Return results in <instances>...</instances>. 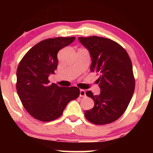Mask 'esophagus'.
Here are the masks:
<instances>
[{"label": "esophagus", "mask_w": 153, "mask_h": 153, "mask_svg": "<svg viewBox=\"0 0 153 153\" xmlns=\"http://www.w3.org/2000/svg\"><path fill=\"white\" fill-rule=\"evenodd\" d=\"M80 97H84L85 96V91L82 89H80Z\"/></svg>", "instance_id": "1"}]
</instances>
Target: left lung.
<instances>
[{
  "mask_svg": "<svg viewBox=\"0 0 153 153\" xmlns=\"http://www.w3.org/2000/svg\"><path fill=\"white\" fill-rule=\"evenodd\" d=\"M78 39L90 52L91 72L100 75V94L85 93L94 100V106L85 111V117L94 124H110L124 113L134 94L135 79L130 57L124 47L110 39L92 36Z\"/></svg>",
  "mask_w": 153,
  "mask_h": 153,
  "instance_id": "obj_1",
  "label": "left lung"
}]
</instances>
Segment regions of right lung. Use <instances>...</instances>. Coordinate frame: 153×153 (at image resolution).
<instances>
[{
    "instance_id": "right-lung-1",
    "label": "right lung",
    "mask_w": 153,
    "mask_h": 153,
    "mask_svg": "<svg viewBox=\"0 0 153 153\" xmlns=\"http://www.w3.org/2000/svg\"><path fill=\"white\" fill-rule=\"evenodd\" d=\"M75 37L47 39L26 52L16 71V90L25 109L42 122H50L62 114L67 104L78 97L80 89L50 84L49 75L57 69V52Z\"/></svg>"
}]
</instances>
